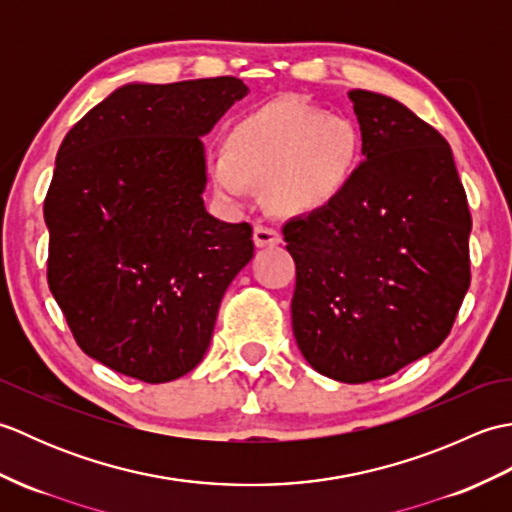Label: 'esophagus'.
<instances>
[{"mask_svg":"<svg viewBox=\"0 0 512 512\" xmlns=\"http://www.w3.org/2000/svg\"><path fill=\"white\" fill-rule=\"evenodd\" d=\"M253 242L255 246L264 248V246H275L281 242V235L277 228H270V226H264V224H257L255 231H253Z\"/></svg>","mask_w":512,"mask_h":512,"instance_id":"34e87169","label":"esophagus"}]
</instances>
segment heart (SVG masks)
I'll return each instance as SVG.
<instances>
[{
  "mask_svg": "<svg viewBox=\"0 0 512 512\" xmlns=\"http://www.w3.org/2000/svg\"><path fill=\"white\" fill-rule=\"evenodd\" d=\"M361 151V132L350 118L277 101L231 127L226 147L213 154L211 171L226 198L246 200L253 182L266 180L270 204L299 215L339 198Z\"/></svg>",
  "mask_w": 512,
  "mask_h": 512,
  "instance_id": "heart-1",
  "label": "heart"
}]
</instances>
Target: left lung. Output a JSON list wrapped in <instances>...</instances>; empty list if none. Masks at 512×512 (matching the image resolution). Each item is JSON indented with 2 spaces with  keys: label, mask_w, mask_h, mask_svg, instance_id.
I'll use <instances>...</instances> for the list:
<instances>
[{
  "label": "left lung",
  "mask_w": 512,
  "mask_h": 512,
  "mask_svg": "<svg viewBox=\"0 0 512 512\" xmlns=\"http://www.w3.org/2000/svg\"><path fill=\"white\" fill-rule=\"evenodd\" d=\"M363 156L345 191L284 224L292 332L319 374L369 383L447 339L471 284V211L438 129L352 90Z\"/></svg>",
  "instance_id": "1"
}]
</instances>
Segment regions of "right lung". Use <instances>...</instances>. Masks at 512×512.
<instances>
[{"instance_id":"right-lung-1","label":"right lung","mask_w":512,"mask_h":512,"mask_svg":"<svg viewBox=\"0 0 512 512\" xmlns=\"http://www.w3.org/2000/svg\"><path fill=\"white\" fill-rule=\"evenodd\" d=\"M248 88L235 76L129 83L63 138L43 202L48 286L81 350L169 383L202 361L253 228L204 209L202 138Z\"/></svg>"}]
</instances>
